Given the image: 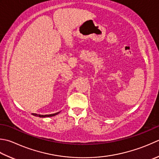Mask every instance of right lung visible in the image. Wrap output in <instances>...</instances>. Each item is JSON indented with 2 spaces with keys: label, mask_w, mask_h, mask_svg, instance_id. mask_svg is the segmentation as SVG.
Listing matches in <instances>:
<instances>
[{
  "label": "right lung",
  "mask_w": 159,
  "mask_h": 159,
  "mask_svg": "<svg viewBox=\"0 0 159 159\" xmlns=\"http://www.w3.org/2000/svg\"><path fill=\"white\" fill-rule=\"evenodd\" d=\"M59 112L58 113H55V114H49V115H40V114H33V115L36 116H39V117H49V116H54L55 115L58 114Z\"/></svg>",
  "instance_id": "right-lung-1"
}]
</instances>
